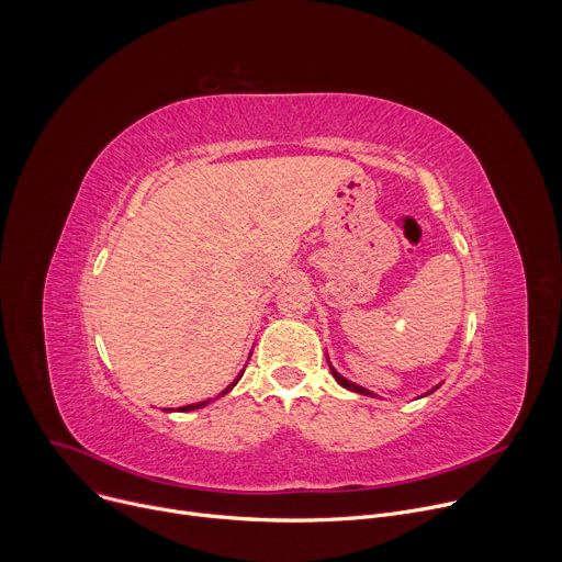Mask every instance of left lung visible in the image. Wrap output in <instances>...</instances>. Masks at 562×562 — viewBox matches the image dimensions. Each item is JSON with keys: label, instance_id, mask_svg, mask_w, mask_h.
<instances>
[{"label": "left lung", "instance_id": "obj_1", "mask_svg": "<svg viewBox=\"0 0 562 562\" xmlns=\"http://www.w3.org/2000/svg\"><path fill=\"white\" fill-rule=\"evenodd\" d=\"M327 362H329V360H327ZM329 367H331V373H334V378L338 380V384H340V386H345V389H349V391H356V393H360V395H373V397H375V393H373V391H369V389H364V386H360V384H356V382L347 380L345 375H340V373L334 369V364H331V362H329ZM440 384H442V382H440ZM440 384H436L431 391H427V393H423V395H429V393H434V391H436ZM423 395H420V397H423Z\"/></svg>", "mask_w": 562, "mask_h": 562}]
</instances>
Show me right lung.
I'll return each instance as SVG.
<instances>
[{"mask_svg":"<svg viewBox=\"0 0 562 562\" xmlns=\"http://www.w3.org/2000/svg\"><path fill=\"white\" fill-rule=\"evenodd\" d=\"M243 373H245V369H243V371H239V375H237V378H235V380H233V382H231V384H228V386H226V389H224V391H222V393H220L217 397L226 395V393H228V391H231V389H233V386L237 384V380H239V378H243ZM209 403H211V400H202V403H195V405H184V407H178L176 412H182V414H184V412H195V409H202V407H206ZM165 412H173V409H165Z\"/></svg>","mask_w":562,"mask_h":562,"instance_id":"1","label":"right lung"}]
</instances>
